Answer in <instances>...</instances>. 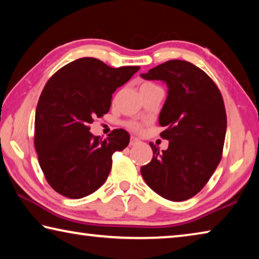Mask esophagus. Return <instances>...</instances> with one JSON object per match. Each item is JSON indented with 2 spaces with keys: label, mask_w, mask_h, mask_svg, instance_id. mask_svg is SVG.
<instances>
[{
  "label": "esophagus",
  "mask_w": 259,
  "mask_h": 259,
  "mask_svg": "<svg viewBox=\"0 0 259 259\" xmlns=\"http://www.w3.org/2000/svg\"><path fill=\"white\" fill-rule=\"evenodd\" d=\"M139 143V139L137 138V137H131L130 138V145H136V144H138Z\"/></svg>",
  "instance_id": "obj_1"
}]
</instances>
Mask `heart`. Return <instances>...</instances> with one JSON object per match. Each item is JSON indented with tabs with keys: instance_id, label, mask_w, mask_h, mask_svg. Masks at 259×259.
<instances>
[{
	"instance_id": "1",
	"label": "heart",
	"mask_w": 259,
	"mask_h": 259,
	"mask_svg": "<svg viewBox=\"0 0 259 259\" xmlns=\"http://www.w3.org/2000/svg\"><path fill=\"white\" fill-rule=\"evenodd\" d=\"M128 126H129L130 129H133V130H139L140 129V125L138 123H134V122H131V123H129Z\"/></svg>"
}]
</instances>
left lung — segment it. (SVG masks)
Segmentation results:
<instances>
[{
    "instance_id": "8db88e82",
    "label": "left lung",
    "mask_w": 259,
    "mask_h": 259,
    "mask_svg": "<svg viewBox=\"0 0 259 259\" xmlns=\"http://www.w3.org/2000/svg\"><path fill=\"white\" fill-rule=\"evenodd\" d=\"M164 82L168 96L159 123L169 140L160 152L151 143L153 159L140 169L144 181L162 198L185 201L202 190L222 159L226 134L224 102L213 81L185 60H169L140 74Z\"/></svg>"
}]
</instances>
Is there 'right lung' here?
I'll return each mask as SVG.
<instances>
[{
  "mask_svg": "<svg viewBox=\"0 0 259 259\" xmlns=\"http://www.w3.org/2000/svg\"><path fill=\"white\" fill-rule=\"evenodd\" d=\"M139 68H113L84 57L48 81L35 113L34 144L42 171L59 194L84 198L107 179L113 153L128 146L130 135L116 129L102 140L90 133L89 124L109 111L114 91Z\"/></svg>",
  "mask_w": 259,
  "mask_h": 259,
  "instance_id": "1",
  "label": "right lung"
}]
</instances>
